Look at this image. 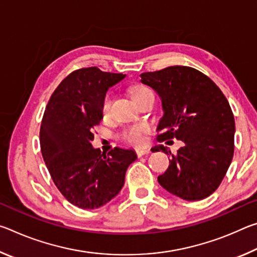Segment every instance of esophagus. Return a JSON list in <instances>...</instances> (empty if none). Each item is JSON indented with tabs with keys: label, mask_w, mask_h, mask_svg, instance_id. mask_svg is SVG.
<instances>
[{
	"label": "esophagus",
	"mask_w": 257,
	"mask_h": 257,
	"mask_svg": "<svg viewBox=\"0 0 257 257\" xmlns=\"http://www.w3.org/2000/svg\"><path fill=\"white\" fill-rule=\"evenodd\" d=\"M150 153H151V151L147 150V149H138V150H136V154H137V156H139V158H141V156L150 154Z\"/></svg>",
	"instance_id": "esophagus-1"
}]
</instances>
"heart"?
<instances>
[{"instance_id":"1","label":"heart","mask_w":257,"mask_h":257,"mask_svg":"<svg viewBox=\"0 0 257 257\" xmlns=\"http://www.w3.org/2000/svg\"><path fill=\"white\" fill-rule=\"evenodd\" d=\"M149 92H151L150 88H147L145 86L137 85V86L132 87V89H130V95H132L134 101H137L139 97ZM111 105H112V95L110 93H107L105 96H104L102 101V105H101L103 115L106 116L110 114ZM149 130H150V127L145 123L134 124L132 127H129L124 130L122 133V138L123 141L129 143V144L142 145L143 143L145 142V134L149 133Z\"/></svg>"}]
</instances>
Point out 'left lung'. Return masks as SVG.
Instances as JSON below:
<instances>
[{
	"label": "left lung",
	"mask_w": 257,
	"mask_h": 257,
	"mask_svg": "<svg viewBox=\"0 0 257 257\" xmlns=\"http://www.w3.org/2000/svg\"><path fill=\"white\" fill-rule=\"evenodd\" d=\"M141 78L162 103L158 141L176 138L184 143L176 155L163 145L152 149L170 155L159 184L185 201L206 198L220 186L233 156L234 119L228 99L194 68L168 67Z\"/></svg>",
	"instance_id": "obj_1"
}]
</instances>
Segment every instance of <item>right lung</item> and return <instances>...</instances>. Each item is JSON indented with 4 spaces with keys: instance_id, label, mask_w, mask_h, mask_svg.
I'll use <instances>...</instances> for the list:
<instances>
[{
    "instance_id": "obj_1",
    "label": "right lung",
    "mask_w": 257,
    "mask_h": 257,
    "mask_svg": "<svg viewBox=\"0 0 257 257\" xmlns=\"http://www.w3.org/2000/svg\"><path fill=\"white\" fill-rule=\"evenodd\" d=\"M124 77L96 67L73 71L52 94L43 115L40 138L47 170L61 194L85 210L114 198L137 159L134 150L115 147L105 155L92 145L93 128L103 118V98Z\"/></svg>"
}]
</instances>
